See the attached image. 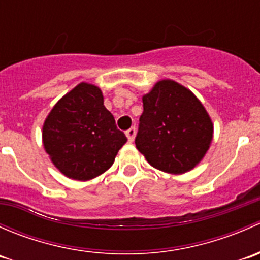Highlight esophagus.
Wrapping results in <instances>:
<instances>
[{"label":"esophagus","instance_id":"esophagus-1","mask_svg":"<svg viewBox=\"0 0 260 260\" xmlns=\"http://www.w3.org/2000/svg\"><path fill=\"white\" fill-rule=\"evenodd\" d=\"M125 136H127V138L129 142H133V141H135V137H136V128L132 127V128H129L128 131H125Z\"/></svg>","mask_w":260,"mask_h":260}]
</instances>
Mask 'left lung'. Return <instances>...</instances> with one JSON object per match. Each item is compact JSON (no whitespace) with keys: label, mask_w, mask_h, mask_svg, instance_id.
I'll return each instance as SVG.
<instances>
[{"label":"left lung","mask_w":260,"mask_h":260,"mask_svg":"<svg viewBox=\"0 0 260 260\" xmlns=\"http://www.w3.org/2000/svg\"><path fill=\"white\" fill-rule=\"evenodd\" d=\"M142 102L136 147L147 162L174 175L198 166L214 137L212 120L198 96L177 81L162 79Z\"/></svg>","instance_id":"1"}]
</instances>
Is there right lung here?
I'll return each instance as SVG.
<instances>
[{
  "mask_svg": "<svg viewBox=\"0 0 260 260\" xmlns=\"http://www.w3.org/2000/svg\"><path fill=\"white\" fill-rule=\"evenodd\" d=\"M127 137L104 107L101 88L78 84L52 107L43 125V145L64 176L88 181L104 174Z\"/></svg>",
  "mask_w": 260,
  "mask_h": 260,
  "instance_id": "right-lung-1",
  "label": "right lung"
}]
</instances>
